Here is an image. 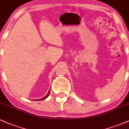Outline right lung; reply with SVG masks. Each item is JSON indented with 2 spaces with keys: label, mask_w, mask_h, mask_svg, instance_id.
I'll list each match as a JSON object with an SVG mask.
<instances>
[{
  "label": "right lung",
  "mask_w": 129,
  "mask_h": 129,
  "mask_svg": "<svg viewBox=\"0 0 129 129\" xmlns=\"http://www.w3.org/2000/svg\"><path fill=\"white\" fill-rule=\"evenodd\" d=\"M50 90H49V91H48V93H47V95L45 96H44V98H41V99H39V100H34V101H42V100H45V99L47 98L48 97V96H49V94H50Z\"/></svg>",
  "instance_id": "add662e5"
}]
</instances>
